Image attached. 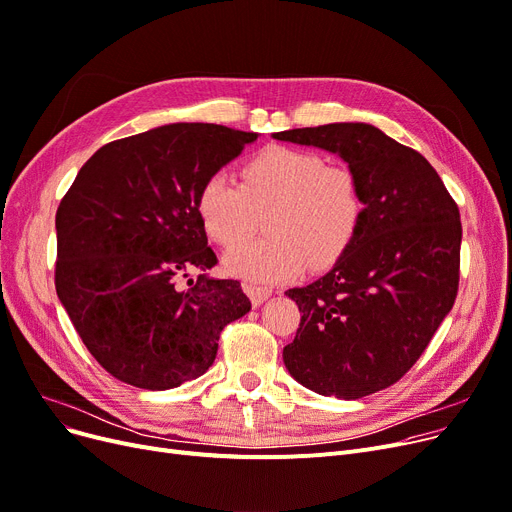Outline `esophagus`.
I'll use <instances>...</instances> for the list:
<instances>
[{
  "label": "esophagus",
  "instance_id": "1",
  "mask_svg": "<svg viewBox=\"0 0 512 512\" xmlns=\"http://www.w3.org/2000/svg\"><path fill=\"white\" fill-rule=\"evenodd\" d=\"M242 291L247 293V297L251 299L253 307H259L263 301H268V297L272 295L270 288H265V286H257V284H249V282H244V284H242Z\"/></svg>",
  "mask_w": 512,
  "mask_h": 512
}]
</instances>
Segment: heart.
I'll use <instances>...</instances> for the list:
<instances>
[{"label": "heart", "instance_id": "obj_1", "mask_svg": "<svg viewBox=\"0 0 512 512\" xmlns=\"http://www.w3.org/2000/svg\"><path fill=\"white\" fill-rule=\"evenodd\" d=\"M265 209L268 236L238 244L224 259L232 276L282 282L305 268H330L358 236L364 198L347 167L326 165L322 154L291 146H268L244 161L240 186L211 173L196 194L198 219L221 247L247 238Z\"/></svg>", "mask_w": 512, "mask_h": 512}]
</instances>
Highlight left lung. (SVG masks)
Returning a JSON list of instances; mask_svg holds the SVG:
<instances>
[{
  "label": "left lung",
  "mask_w": 512,
  "mask_h": 512,
  "mask_svg": "<svg viewBox=\"0 0 512 512\" xmlns=\"http://www.w3.org/2000/svg\"><path fill=\"white\" fill-rule=\"evenodd\" d=\"M274 138L339 154L364 198L347 253L320 280L286 291L303 316L284 366L320 395L360 399L387 389L416 364L456 301L458 205L420 152L374 125L328 123Z\"/></svg>",
  "instance_id": "obj_1"
}]
</instances>
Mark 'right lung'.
Returning <instances> with one entry per match:
<instances>
[{
    "mask_svg": "<svg viewBox=\"0 0 512 512\" xmlns=\"http://www.w3.org/2000/svg\"><path fill=\"white\" fill-rule=\"evenodd\" d=\"M213 123H171L102 146L56 211V293L83 345L115 379L150 391L209 370L219 332L251 301L217 263L196 194L255 142ZM189 280V286L181 284Z\"/></svg>",
    "mask_w": 512,
    "mask_h": 512,
    "instance_id": "add662e5",
    "label": "right lung"
}]
</instances>
